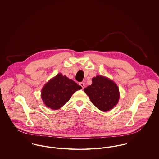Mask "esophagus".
<instances>
[{"mask_svg":"<svg viewBox=\"0 0 159 159\" xmlns=\"http://www.w3.org/2000/svg\"><path fill=\"white\" fill-rule=\"evenodd\" d=\"M79 85L82 87V88H83V89L85 87V84L83 83V82H80V83L79 84Z\"/></svg>","mask_w":159,"mask_h":159,"instance_id":"esophagus-1","label":"esophagus"}]
</instances>
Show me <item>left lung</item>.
Wrapping results in <instances>:
<instances>
[{
    "label": "left lung",
    "mask_w": 159,
    "mask_h": 159,
    "mask_svg": "<svg viewBox=\"0 0 159 159\" xmlns=\"http://www.w3.org/2000/svg\"><path fill=\"white\" fill-rule=\"evenodd\" d=\"M84 90L91 102L102 111L112 109L120 99L117 85L112 80L101 75L94 77L92 84Z\"/></svg>",
    "instance_id": "left-lung-1"
}]
</instances>
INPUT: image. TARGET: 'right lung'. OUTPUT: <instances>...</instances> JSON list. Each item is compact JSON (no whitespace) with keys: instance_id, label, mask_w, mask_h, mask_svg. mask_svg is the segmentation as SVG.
I'll use <instances>...</instances> for the list:
<instances>
[{"instance_id":"add662e5","label":"right lung","mask_w":159,"mask_h":159,"mask_svg":"<svg viewBox=\"0 0 159 159\" xmlns=\"http://www.w3.org/2000/svg\"><path fill=\"white\" fill-rule=\"evenodd\" d=\"M82 88L72 79L59 73L44 85L41 89V97L45 106L52 110H58L70 99L76 91Z\"/></svg>"}]
</instances>
